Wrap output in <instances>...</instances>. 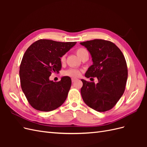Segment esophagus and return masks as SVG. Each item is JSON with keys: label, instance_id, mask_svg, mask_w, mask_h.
Segmentation results:
<instances>
[{"label": "esophagus", "instance_id": "1", "mask_svg": "<svg viewBox=\"0 0 147 147\" xmlns=\"http://www.w3.org/2000/svg\"><path fill=\"white\" fill-rule=\"evenodd\" d=\"M76 80H77V78H72V82H74L75 81H76Z\"/></svg>", "mask_w": 147, "mask_h": 147}]
</instances>
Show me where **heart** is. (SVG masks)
I'll return each instance as SVG.
<instances>
[{
    "label": "heart",
    "mask_w": 147,
    "mask_h": 147,
    "mask_svg": "<svg viewBox=\"0 0 147 147\" xmlns=\"http://www.w3.org/2000/svg\"><path fill=\"white\" fill-rule=\"evenodd\" d=\"M86 51H87L85 50V49L80 48H78V50H77L76 54L80 58L82 56ZM61 62H64L65 61V56H63L61 57ZM80 74V70L77 69H70L69 70H65L64 72V75H67V76H70V77H78Z\"/></svg>",
    "instance_id": "heart-1"
}]
</instances>
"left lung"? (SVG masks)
I'll return each instance as SVG.
<instances>
[{
	"label": "left lung",
	"mask_w": 147,
	"mask_h": 147,
	"mask_svg": "<svg viewBox=\"0 0 147 147\" xmlns=\"http://www.w3.org/2000/svg\"><path fill=\"white\" fill-rule=\"evenodd\" d=\"M90 52L92 65L86 78L97 77L98 83L82 79V98L88 106L97 112L112 109L121 98L127 78L126 62L121 51L112 42L101 39L81 42Z\"/></svg>",
	"instance_id": "left-lung-1"
}]
</instances>
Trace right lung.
<instances>
[{"instance_id": "obj_1", "label": "right lung", "mask_w": 147, "mask_h": 147, "mask_svg": "<svg viewBox=\"0 0 147 147\" xmlns=\"http://www.w3.org/2000/svg\"><path fill=\"white\" fill-rule=\"evenodd\" d=\"M76 43L41 39L26 51L20 67L21 86L35 109L50 112L65 100L72 84L71 78L64 76L59 82H54L50 77L53 73L59 72L62 67L61 57Z\"/></svg>"}]
</instances>
